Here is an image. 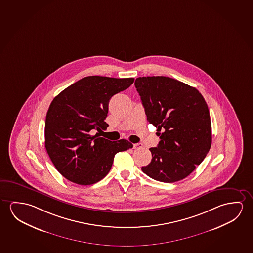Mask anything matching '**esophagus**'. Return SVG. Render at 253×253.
Here are the masks:
<instances>
[{
	"mask_svg": "<svg viewBox=\"0 0 253 253\" xmlns=\"http://www.w3.org/2000/svg\"><path fill=\"white\" fill-rule=\"evenodd\" d=\"M143 147V144H133V148L134 149H141V148Z\"/></svg>",
	"mask_w": 253,
	"mask_h": 253,
	"instance_id": "esophagus-1",
	"label": "esophagus"
}]
</instances>
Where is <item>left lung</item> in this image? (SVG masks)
Here are the masks:
<instances>
[{"label": "left lung", "mask_w": 253, "mask_h": 253, "mask_svg": "<svg viewBox=\"0 0 253 253\" xmlns=\"http://www.w3.org/2000/svg\"><path fill=\"white\" fill-rule=\"evenodd\" d=\"M150 124L158 129L160 141L150 148L151 163L142 171L152 179L172 183L195 171L210 151L211 121L206 101L198 90L165 76L136 79Z\"/></svg>", "instance_id": "obj_1"}]
</instances>
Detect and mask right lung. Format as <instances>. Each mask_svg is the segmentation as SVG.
I'll return each mask as SVG.
<instances>
[{"instance_id":"1","label":"right lung","mask_w":253,"mask_h":253,"mask_svg":"<svg viewBox=\"0 0 253 253\" xmlns=\"http://www.w3.org/2000/svg\"><path fill=\"white\" fill-rule=\"evenodd\" d=\"M134 78L87 76L58 93L47 111L44 139L47 153L66 179L87 186L103 179L117 152L133 147L128 140L109 141L99 133L113 95L127 89Z\"/></svg>"}]
</instances>
